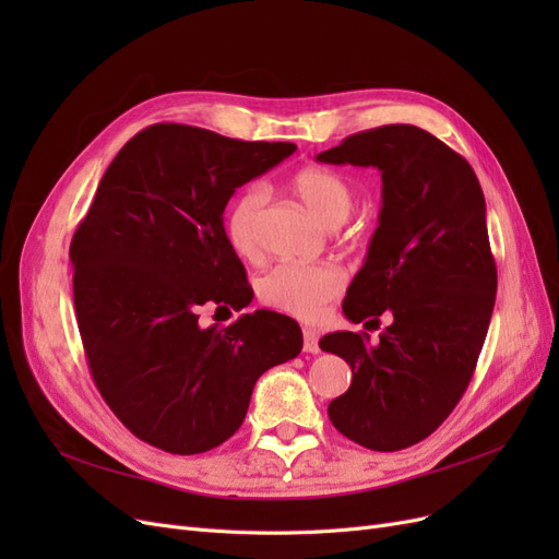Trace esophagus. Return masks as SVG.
I'll return each instance as SVG.
<instances>
[{
    "label": "esophagus",
    "mask_w": 559,
    "mask_h": 559,
    "mask_svg": "<svg viewBox=\"0 0 559 559\" xmlns=\"http://www.w3.org/2000/svg\"><path fill=\"white\" fill-rule=\"evenodd\" d=\"M302 349L310 352V354L319 352V337H317V333L312 329L302 331Z\"/></svg>",
    "instance_id": "esophagus-1"
}]
</instances>
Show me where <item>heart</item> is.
<instances>
[{
    "label": "heart",
    "instance_id": "heart-1",
    "mask_svg": "<svg viewBox=\"0 0 559 559\" xmlns=\"http://www.w3.org/2000/svg\"><path fill=\"white\" fill-rule=\"evenodd\" d=\"M294 195L321 224L341 226L354 207L352 183L326 167H302L292 177ZM267 195L261 186H247L235 195L226 212V238L240 257H253L261 247ZM345 275L341 267L280 263L259 282V296L265 306L298 319H317L326 302L341 296Z\"/></svg>",
    "mask_w": 559,
    "mask_h": 559
}]
</instances>
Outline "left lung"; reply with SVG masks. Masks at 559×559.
<instances>
[{"label": "left lung", "instance_id": "obj_1", "mask_svg": "<svg viewBox=\"0 0 559 559\" xmlns=\"http://www.w3.org/2000/svg\"><path fill=\"white\" fill-rule=\"evenodd\" d=\"M319 163L378 167L382 210L343 312L354 324L392 317L378 345L368 333L319 341L343 357L352 384L329 403L333 427L368 450L425 441L464 396L497 296V265L476 173L417 126H382L321 151ZM380 326V324H378Z\"/></svg>", "mask_w": 559, "mask_h": 559}]
</instances>
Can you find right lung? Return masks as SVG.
I'll list each match as a JSON object with an SVG mask.
<instances>
[{
  "label": "right lung",
  "mask_w": 559,
  "mask_h": 559,
  "mask_svg": "<svg viewBox=\"0 0 559 559\" xmlns=\"http://www.w3.org/2000/svg\"><path fill=\"white\" fill-rule=\"evenodd\" d=\"M294 151L156 123L99 181L70 247L74 308L99 394L140 441L173 454L222 445L245 421L257 380L300 354V326L280 312L198 324L207 302H251L224 210L235 189Z\"/></svg>",
  "instance_id": "obj_1"
}]
</instances>
